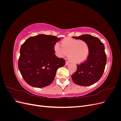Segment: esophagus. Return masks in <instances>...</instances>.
I'll return each mask as SVG.
<instances>
[{
  "instance_id": "obj_1",
  "label": "esophagus",
  "mask_w": 121,
  "mask_h": 121,
  "mask_svg": "<svg viewBox=\"0 0 121 121\" xmlns=\"http://www.w3.org/2000/svg\"><path fill=\"white\" fill-rule=\"evenodd\" d=\"M69 61H65V65H68L69 64Z\"/></svg>"
}]
</instances>
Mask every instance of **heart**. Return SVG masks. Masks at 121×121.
Listing matches in <instances>:
<instances>
[{"mask_svg":"<svg viewBox=\"0 0 121 121\" xmlns=\"http://www.w3.org/2000/svg\"><path fill=\"white\" fill-rule=\"evenodd\" d=\"M54 51L58 57H63L68 54V57L72 62L80 63L87 60L90 48L85 40L67 38L60 42V46L58 44H55Z\"/></svg>","mask_w":121,"mask_h":121,"instance_id":"b5f03b06","label":"heart"}]
</instances>
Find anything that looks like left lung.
Returning <instances> with one entry per match:
<instances>
[{"label":"left lung","mask_w":121,"mask_h":121,"mask_svg":"<svg viewBox=\"0 0 121 121\" xmlns=\"http://www.w3.org/2000/svg\"><path fill=\"white\" fill-rule=\"evenodd\" d=\"M73 38L85 40L90 48L87 60L77 65V71L72 75L73 81L80 86L93 85L101 78L104 71L107 60L104 46L98 38L91 35L85 34Z\"/></svg>","instance_id":"left-lung-1"}]
</instances>
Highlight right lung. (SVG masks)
Returning a JSON list of instances; mask_svg holds the SVG:
<instances>
[{"label": "right lung", "instance_id": "right-lung-1", "mask_svg": "<svg viewBox=\"0 0 121 121\" xmlns=\"http://www.w3.org/2000/svg\"><path fill=\"white\" fill-rule=\"evenodd\" d=\"M61 40L44 34L29 37L20 49L18 68L24 80L31 86L42 88L54 80L57 69L65 65L54 54V46Z\"/></svg>", "mask_w": 121, "mask_h": 121}]
</instances>
